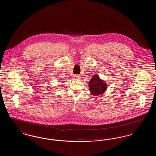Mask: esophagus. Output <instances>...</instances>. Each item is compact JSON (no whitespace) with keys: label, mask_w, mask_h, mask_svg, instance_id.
Listing matches in <instances>:
<instances>
[{"label":"esophagus","mask_w":156,"mask_h":156,"mask_svg":"<svg viewBox=\"0 0 156 156\" xmlns=\"http://www.w3.org/2000/svg\"><path fill=\"white\" fill-rule=\"evenodd\" d=\"M74 77H75L76 79H80V76H74Z\"/></svg>","instance_id":"34e87169"}]
</instances>
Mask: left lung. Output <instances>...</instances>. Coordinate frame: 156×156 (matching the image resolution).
Instances as JSON below:
<instances>
[{
	"mask_svg": "<svg viewBox=\"0 0 156 156\" xmlns=\"http://www.w3.org/2000/svg\"><path fill=\"white\" fill-rule=\"evenodd\" d=\"M89 84L90 93L94 96H98L104 93L106 90V83L102 80L97 74L92 76Z\"/></svg>",
	"mask_w": 156,
	"mask_h": 156,
	"instance_id": "obj_1",
	"label": "left lung"
}]
</instances>
